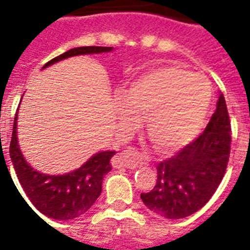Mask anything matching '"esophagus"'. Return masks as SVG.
Wrapping results in <instances>:
<instances>
[{"label":"esophagus","mask_w":250,"mask_h":250,"mask_svg":"<svg viewBox=\"0 0 250 250\" xmlns=\"http://www.w3.org/2000/svg\"><path fill=\"white\" fill-rule=\"evenodd\" d=\"M142 154L139 153L138 150L135 149H128V150H125L118 156V160H116V164L119 167H125V168H137L142 163Z\"/></svg>","instance_id":"34e87169"}]
</instances>
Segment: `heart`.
Masks as SVG:
<instances>
[{
  "mask_svg": "<svg viewBox=\"0 0 250 250\" xmlns=\"http://www.w3.org/2000/svg\"><path fill=\"white\" fill-rule=\"evenodd\" d=\"M116 113L125 131L146 115V134L156 149L171 152L189 144L200 131L212 101L209 82L179 65L147 71L120 93Z\"/></svg>",
  "mask_w": 250,
  "mask_h": 250,
  "instance_id": "b5f03b06",
  "label": "heart"
}]
</instances>
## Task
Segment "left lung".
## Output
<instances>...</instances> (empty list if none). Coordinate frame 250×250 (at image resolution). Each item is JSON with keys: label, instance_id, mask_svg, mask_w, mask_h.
<instances>
[{"label": "left lung", "instance_id": "left-lung-1", "mask_svg": "<svg viewBox=\"0 0 250 250\" xmlns=\"http://www.w3.org/2000/svg\"><path fill=\"white\" fill-rule=\"evenodd\" d=\"M231 125L223 94L209 123L193 142L157 164V181L141 198L156 215L182 219L201 209L225 176L230 157Z\"/></svg>", "mask_w": 250, "mask_h": 250}]
</instances>
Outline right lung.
Listing matches in <instances>:
<instances>
[{"mask_svg":"<svg viewBox=\"0 0 250 250\" xmlns=\"http://www.w3.org/2000/svg\"><path fill=\"white\" fill-rule=\"evenodd\" d=\"M112 47L82 46L74 47L46 62L43 68L57 61L78 54H93L111 52ZM18 113L13 120L9 154L15 172L28 200L42 215L56 220H71L83 215L96 203L103 189L105 174L112 169L111 159L115 152H100L94 154L82 167L65 175L41 174L27 164L18 145ZM20 193V191H19ZM23 197V196H21Z\"/></svg>","mask_w":250,"mask_h":250,"instance_id":"add662e5","label":"right lung"}]
</instances>
